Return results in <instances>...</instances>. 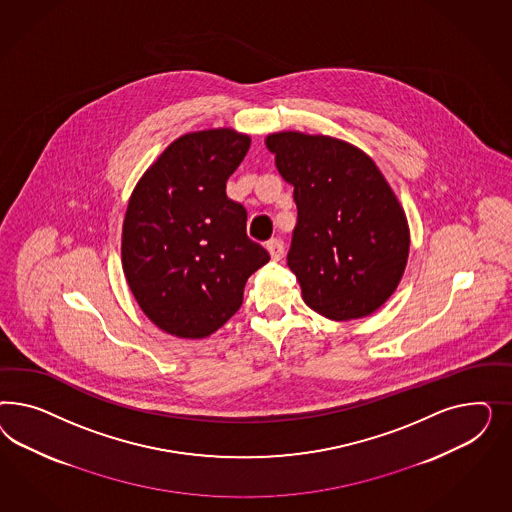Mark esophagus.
Wrapping results in <instances>:
<instances>
[{"label":"esophagus","instance_id":"obj_1","mask_svg":"<svg viewBox=\"0 0 512 512\" xmlns=\"http://www.w3.org/2000/svg\"><path fill=\"white\" fill-rule=\"evenodd\" d=\"M266 249H268V253H270V257H272V261H281L283 259V242L279 240V238H272V240H268L266 242Z\"/></svg>","mask_w":512,"mask_h":512}]
</instances>
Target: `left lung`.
<instances>
[{
  "instance_id": "left-lung-1",
  "label": "left lung",
  "mask_w": 512,
  "mask_h": 512,
  "mask_svg": "<svg viewBox=\"0 0 512 512\" xmlns=\"http://www.w3.org/2000/svg\"><path fill=\"white\" fill-rule=\"evenodd\" d=\"M266 148L295 187L287 264L304 302L332 321L379 310L402 279L409 227L372 157L349 142L298 131L268 135Z\"/></svg>"
}]
</instances>
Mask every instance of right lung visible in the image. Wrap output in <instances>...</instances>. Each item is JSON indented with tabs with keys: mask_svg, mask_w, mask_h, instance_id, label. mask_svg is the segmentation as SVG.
<instances>
[{
	"mask_svg": "<svg viewBox=\"0 0 512 512\" xmlns=\"http://www.w3.org/2000/svg\"><path fill=\"white\" fill-rule=\"evenodd\" d=\"M249 144L229 127L187 133L131 193L122 231L125 279L140 310L167 334H214L240 310L249 276L270 261L246 234V208L225 191Z\"/></svg>",
	"mask_w": 512,
	"mask_h": 512,
	"instance_id": "obj_1",
	"label": "right lung"
}]
</instances>
